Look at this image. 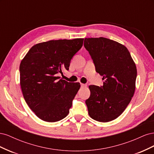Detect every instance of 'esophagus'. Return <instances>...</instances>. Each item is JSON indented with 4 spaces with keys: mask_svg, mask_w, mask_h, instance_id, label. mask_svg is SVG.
Returning a JSON list of instances; mask_svg holds the SVG:
<instances>
[{
    "mask_svg": "<svg viewBox=\"0 0 154 154\" xmlns=\"http://www.w3.org/2000/svg\"><path fill=\"white\" fill-rule=\"evenodd\" d=\"M81 87H87V85L86 84H83V83H81Z\"/></svg>",
    "mask_w": 154,
    "mask_h": 154,
    "instance_id": "esophagus-1",
    "label": "esophagus"
}]
</instances>
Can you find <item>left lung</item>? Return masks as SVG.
<instances>
[{"mask_svg":"<svg viewBox=\"0 0 154 154\" xmlns=\"http://www.w3.org/2000/svg\"><path fill=\"white\" fill-rule=\"evenodd\" d=\"M96 71L103 76V85H89L90 97L85 101L90 117L109 122L122 114L134 96L137 69L125 45L109 38H85Z\"/></svg>","mask_w":154,"mask_h":154,"instance_id":"left-lung-1","label":"left lung"}]
</instances>
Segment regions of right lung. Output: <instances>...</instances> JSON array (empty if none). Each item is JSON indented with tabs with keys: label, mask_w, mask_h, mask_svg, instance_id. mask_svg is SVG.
Segmentation results:
<instances>
[{
	"label": "right lung",
	"mask_w": 154,
	"mask_h": 154,
	"mask_svg": "<svg viewBox=\"0 0 154 154\" xmlns=\"http://www.w3.org/2000/svg\"><path fill=\"white\" fill-rule=\"evenodd\" d=\"M83 42V38L49 40L29 49L20 65V80L27 104L37 117L47 122L66 118L80 83L60 79L69 70L70 62Z\"/></svg>",
	"instance_id": "1"
}]
</instances>
